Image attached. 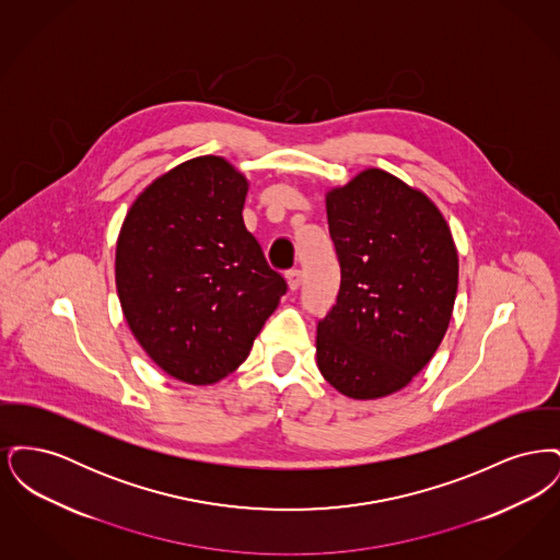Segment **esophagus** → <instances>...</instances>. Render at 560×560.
Returning a JSON list of instances; mask_svg holds the SVG:
<instances>
[{
  "mask_svg": "<svg viewBox=\"0 0 560 560\" xmlns=\"http://www.w3.org/2000/svg\"><path fill=\"white\" fill-rule=\"evenodd\" d=\"M288 285H290V290L295 292L300 285H302V270H298V268H292V270H288Z\"/></svg>",
  "mask_w": 560,
  "mask_h": 560,
  "instance_id": "esophagus-1",
  "label": "esophagus"
}]
</instances>
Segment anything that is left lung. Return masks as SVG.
I'll return each instance as SVG.
<instances>
[{
	"label": "left lung",
	"instance_id": "obj_1",
	"mask_svg": "<svg viewBox=\"0 0 560 560\" xmlns=\"http://www.w3.org/2000/svg\"><path fill=\"white\" fill-rule=\"evenodd\" d=\"M340 260L338 300L317 325V365L350 399L388 397L441 345L457 293V249L418 188L370 167L325 195Z\"/></svg>",
	"mask_w": 560,
	"mask_h": 560
}]
</instances>
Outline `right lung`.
<instances>
[{"label": "right lung", "instance_id": "right-lung-1", "mask_svg": "<svg viewBox=\"0 0 560 560\" xmlns=\"http://www.w3.org/2000/svg\"><path fill=\"white\" fill-rule=\"evenodd\" d=\"M247 187L222 158L185 161L136 197L117 237L115 283L133 338L195 386L240 368L288 292L243 224Z\"/></svg>", "mask_w": 560, "mask_h": 560}]
</instances>
